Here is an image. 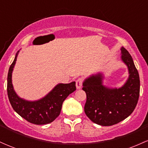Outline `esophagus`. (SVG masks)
<instances>
[{"instance_id":"obj_1","label":"esophagus","mask_w":148,"mask_h":148,"mask_svg":"<svg viewBox=\"0 0 148 148\" xmlns=\"http://www.w3.org/2000/svg\"><path fill=\"white\" fill-rule=\"evenodd\" d=\"M83 85V79L81 78H79L76 81V87L77 89H80L82 87Z\"/></svg>"}]
</instances>
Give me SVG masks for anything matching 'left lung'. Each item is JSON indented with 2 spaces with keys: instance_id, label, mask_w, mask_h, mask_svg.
I'll use <instances>...</instances> for the list:
<instances>
[{
  "instance_id": "8db88e82",
  "label": "left lung",
  "mask_w": 148,
  "mask_h": 148,
  "mask_svg": "<svg viewBox=\"0 0 148 148\" xmlns=\"http://www.w3.org/2000/svg\"><path fill=\"white\" fill-rule=\"evenodd\" d=\"M121 59L128 67L129 78L119 88L103 85L101 73L92 75L83 83L86 93L84 111L90 120L101 126H111L123 121L132 114L136 106L140 94V79L133 59L124 47Z\"/></svg>"
}]
</instances>
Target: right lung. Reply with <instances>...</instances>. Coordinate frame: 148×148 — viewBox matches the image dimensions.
I'll return each mask as SVG.
<instances>
[{"label":"right lung","mask_w":148,"mask_h":148,"mask_svg":"<svg viewBox=\"0 0 148 148\" xmlns=\"http://www.w3.org/2000/svg\"><path fill=\"white\" fill-rule=\"evenodd\" d=\"M18 51L10 65L8 75V95L13 109L27 121L35 125H46L52 123L60 115L62 105L68 95L76 90V83L59 84L45 97L37 101L21 99L15 92L12 83V74Z\"/></svg>","instance_id":"add662e5"}]
</instances>
